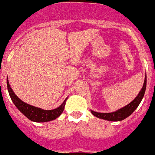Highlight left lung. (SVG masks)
<instances>
[{
  "instance_id": "8db88e82",
  "label": "left lung",
  "mask_w": 155,
  "mask_h": 155,
  "mask_svg": "<svg viewBox=\"0 0 155 155\" xmlns=\"http://www.w3.org/2000/svg\"><path fill=\"white\" fill-rule=\"evenodd\" d=\"M146 83H147V77L145 74V81L143 84V87L141 89L140 92L137 95V97L134 99L131 103H129L128 105L123 108L117 110L116 111L113 112V113H99V112H95L94 110H91V113L96 117L100 118V119H105L107 121H112V122H118V121H122L123 119H126L128 116H130L134 111L137 109L138 105L141 103V100L145 95V90H146Z\"/></svg>"
}]
</instances>
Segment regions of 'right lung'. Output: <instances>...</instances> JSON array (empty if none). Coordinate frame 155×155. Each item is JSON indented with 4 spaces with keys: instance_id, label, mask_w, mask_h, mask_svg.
<instances>
[{
    "instance_id": "obj_1",
    "label": "right lung",
    "mask_w": 155,
    "mask_h": 155,
    "mask_svg": "<svg viewBox=\"0 0 155 155\" xmlns=\"http://www.w3.org/2000/svg\"><path fill=\"white\" fill-rule=\"evenodd\" d=\"M7 86L8 90L10 97L12 100L14 105L17 107V108L26 117H27L29 120L36 123H45V122H49V121L54 120L56 118H58L60 115L64 111V106H65L67 98L64 101V102L61 104V106L57 107L56 109L51 110H45L39 107L31 106L26 103L21 101L18 97L15 94V93L13 91L12 88L10 87V85L9 84L8 78H7Z\"/></svg>"
}]
</instances>
